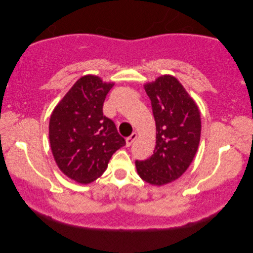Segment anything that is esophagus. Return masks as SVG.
I'll return each instance as SVG.
<instances>
[{"label":"esophagus","instance_id":"esophagus-1","mask_svg":"<svg viewBox=\"0 0 253 253\" xmlns=\"http://www.w3.org/2000/svg\"><path fill=\"white\" fill-rule=\"evenodd\" d=\"M136 138H137V133L136 132H132L129 137L126 138V146L127 147H130L131 144H132V142L136 140Z\"/></svg>","mask_w":253,"mask_h":253}]
</instances>
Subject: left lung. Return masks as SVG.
<instances>
[{
    "label": "left lung",
    "instance_id": "1",
    "mask_svg": "<svg viewBox=\"0 0 253 253\" xmlns=\"http://www.w3.org/2000/svg\"><path fill=\"white\" fill-rule=\"evenodd\" d=\"M151 100L157 142L151 157L136 161L139 176L151 185H165L185 173L200 142V112L175 77L162 76L144 85Z\"/></svg>",
    "mask_w": 253,
    "mask_h": 253
}]
</instances>
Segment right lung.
<instances>
[{
    "label": "right lung",
    "mask_w": 253,
    "mask_h": 253,
    "mask_svg": "<svg viewBox=\"0 0 253 253\" xmlns=\"http://www.w3.org/2000/svg\"><path fill=\"white\" fill-rule=\"evenodd\" d=\"M113 84L84 76L53 111L49 137L53 157L69 178L89 184L104 173L113 153L126 144L114 122L103 115Z\"/></svg>",
    "instance_id": "add662e5"
}]
</instances>
